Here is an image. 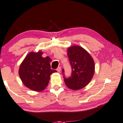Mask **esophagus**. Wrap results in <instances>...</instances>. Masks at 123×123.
<instances>
[{
	"label": "esophagus",
	"mask_w": 123,
	"mask_h": 123,
	"mask_svg": "<svg viewBox=\"0 0 123 123\" xmlns=\"http://www.w3.org/2000/svg\"><path fill=\"white\" fill-rule=\"evenodd\" d=\"M57 71L58 72H61V67H58L57 68Z\"/></svg>",
	"instance_id": "esophagus-1"
}]
</instances>
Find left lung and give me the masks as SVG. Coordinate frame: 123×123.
Returning <instances> with one entry per match:
<instances>
[{
	"mask_svg": "<svg viewBox=\"0 0 123 123\" xmlns=\"http://www.w3.org/2000/svg\"><path fill=\"white\" fill-rule=\"evenodd\" d=\"M67 56L72 71L69 78L63 77L64 81L69 89L79 90L87 86L94 76V61L86 50L77 45L68 48Z\"/></svg>",
	"mask_w": 123,
	"mask_h": 123,
	"instance_id": "1",
	"label": "left lung"
}]
</instances>
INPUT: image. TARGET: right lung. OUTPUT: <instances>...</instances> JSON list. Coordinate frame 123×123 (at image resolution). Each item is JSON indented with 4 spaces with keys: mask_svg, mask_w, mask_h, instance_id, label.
I'll return each instance as SVG.
<instances>
[{
    "mask_svg": "<svg viewBox=\"0 0 123 123\" xmlns=\"http://www.w3.org/2000/svg\"><path fill=\"white\" fill-rule=\"evenodd\" d=\"M43 52H31L25 56L19 68L23 84L33 91H42L49 83L50 75L57 71L51 69L50 58L43 57Z\"/></svg>",
    "mask_w": 123,
    "mask_h": 123,
    "instance_id": "right-lung-1",
    "label": "right lung"
}]
</instances>
